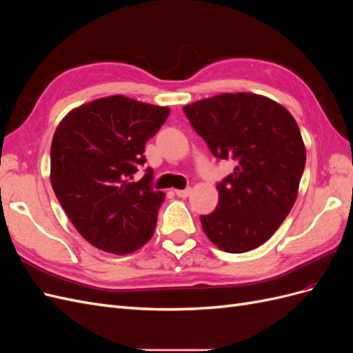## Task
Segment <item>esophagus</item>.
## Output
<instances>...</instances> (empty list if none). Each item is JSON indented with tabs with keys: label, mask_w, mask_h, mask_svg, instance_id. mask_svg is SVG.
Wrapping results in <instances>:
<instances>
[{
	"label": "esophagus",
	"mask_w": 353,
	"mask_h": 353,
	"mask_svg": "<svg viewBox=\"0 0 353 353\" xmlns=\"http://www.w3.org/2000/svg\"><path fill=\"white\" fill-rule=\"evenodd\" d=\"M175 194L178 197H188L191 194V188H185V190H175Z\"/></svg>",
	"instance_id": "34e87169"
}]
</instances>
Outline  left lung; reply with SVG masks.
<instances>
[{
    "label": "left lung",
    "mask_w": 353,
    "mask_h": 353,
    "mask_svg": "<svg viewBox=\"0 0 353 353\" xmlns=\"http://www.w3.org/2000/svg\"><path fill=\"white\" fill-rule=\"evenodd\" d=\"M194 131L213 156L236 168L218 184L216 210L200 216L218 249L259 248L292 210L305 169L306 148L292 113L253 92H225L184 105Z\"/></svg>",
    "instance_id": "1"
}]
</instances>
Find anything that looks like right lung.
I'll list each match as a JSON object with an SVG mask.
<instances>
[{"mask_svg":"<svg viewBox=\"0 0 353 353\" xmlns=\"http://www.w3.org/2000/svg\"><path fill=\"white\" fill-rule=\"evenodd\" d=\"M169 109L125 95L85 103L63 117L51 141L50 179L73 227L94 248L130 254L153 237L165 193L134 183L147 140Z\"/></svg>","mask_w":353,"mask_h":353,"instance_id":"1","label":"right lung"}]
</instances>
